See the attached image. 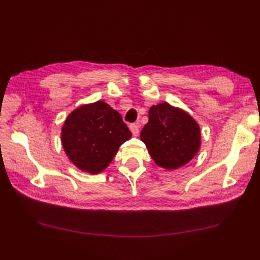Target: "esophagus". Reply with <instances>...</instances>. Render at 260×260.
<instances>
[{
  "label": "esophagus",
  "mask_w": 260,
  "mask_h": 260,
  "mask_svg": "<svg viewBox=\"0 0 260 260\" xmlns=\"http://www.w3.org/2000/svg\"><path fill=\"white\" fill-rule=\"evenodd\" d=\"M129 129H131V132H132V134L134 135V136H138V134H139V127H138L137 124H131V125H129Z\"/></svg>",
  "instance_id": "34e87169"
}]
</instances>
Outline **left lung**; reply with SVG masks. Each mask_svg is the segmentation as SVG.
Returning <instances> with one entry per match:
<instances>
[{"label":"left lung","mask_w":260,"mask_h":260,"mask_svg":"<svg viewBox=\"0 0 260 260\" xmlns=\"http://www.w3.org/2000/svg\"><path fill=\"white\" fill-rule=\"evenodd\" d=\"M157 166L175 170L188 164L201 148L198 122L185 110L168 103L153 105L140 133Z\"/></svg>","instance_id":"obj_1"}]
</instances>
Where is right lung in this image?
I'll list each match as a JSON object with an SVG mask.
<instances>
[{
	"instance_id": "right-lung-1",
	"label": "right lung",
	"mask_w": 260,
	"mask_h": 260,
	"mask_svg": "<svg viewBox=\"0 0 260 260\" xmlns=\"http://www.w3.org/2000/svg\"><path fill=\"white\" fill-rule=\"evenodd\" d=\"M131 137L121 115L103 101L74 109L61 128L67 156L75 167L90 174L104 171L120 145Z\"/></svg>"
}]
</instances>
